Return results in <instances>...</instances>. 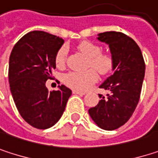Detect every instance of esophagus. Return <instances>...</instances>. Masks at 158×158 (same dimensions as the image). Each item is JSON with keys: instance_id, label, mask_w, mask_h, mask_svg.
<instances>
[{"instance_id": "obj_1", "label": "esophagus", "mask_w": 158, "mask_h": 158, "mask_svg": "<svg viewBox=\"0 0 158 158\" xmlns=\"http://www.w3.org/2000/svg\"><path fill=\"white\" fill-rule=\"evenodd\" d=\"M72 92L74 93V94H79V95H85V91H80L79 89H73L72 90Z\"/></svg>"}]
</instances>
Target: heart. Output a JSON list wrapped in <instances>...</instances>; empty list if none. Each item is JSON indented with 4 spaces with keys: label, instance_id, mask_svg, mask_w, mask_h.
I'll return each mask as SVG.
<instances>
[{
    "label": "heart",
    "instance_id": "heart-1",
    "mask_svg": "<svg viewBox=\"0 0 158 158\" xmlns=\"http://www.w3.org/2000/svg\"><path fill=\"white\" fill-rule=\"evenodd\" d=\"M79 50L85 54L88 57V68H92L101 75H106L112 69L113 57L109 53L102 52L100 46L89 42L83 41L78 46ZM68 49L63 47L56 55V64L58 68H62L66 64ZM93 69H89L85 72H69L64 76V81L69 86L77 89H86L97 79V73Z\"/></svg>",
    "mask_w": 158,
    "mask_h": 158
}]
</instances>
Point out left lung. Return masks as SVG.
Segmentation results:
<instances>
[{
    "label": "left lung",
    "instance_id": "obj_1",
    "mask_svg": "<svg viewBox=\"0 0 158 158\" xmlns=\"http://www.w3.org/2000/svg\"><path fill=\"white\" fill-rule=\"evenodd\" d=\"M98 40L109 45L113 57V74L100 86L109 90L107 97L89 110L93 122L102 129L112 131L123 125L135 110L141 94L145 65L141 49L121 32H104Z\"/></svg>",
    "mask_w": 158,
    "mask_h": 158
}]
</instances>
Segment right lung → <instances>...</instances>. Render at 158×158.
<instances>
[{"label": "right lung", "mask_w": 158, "mask_h": 158, "mask_svg": "<svg viewBox=\"0 0 158 158\" xmlns=\"http://www.w3.org/2000/svg\"><path fill=\"white\" fill-rule=\"evenodd\" d=\"M63 44L56 35L33 31L16 43L10 56L9 83L16 108L27 123L37 129H48L58 122L72 93L64 85L53 91L46 87Z\"/></svg>", "instance_id": "right-lung-1"}]
</instances>
